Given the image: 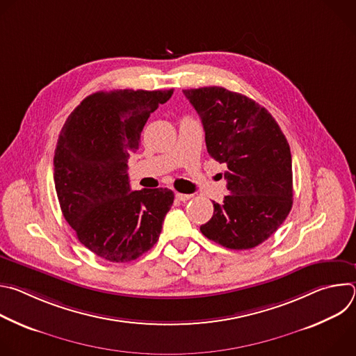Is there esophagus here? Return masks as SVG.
<instances>
[{"mask_svg": "<svg viewBox=\"0 0 356 356\" xmlns=\"http://www.w3.org/2000/svg\"><path fill=\"white\" fill-rule=\"evenodd\" d=\"M176 198L179 201H187L191 198V194H183V193H176Z\"/></svg>", "mask_w": 356, "mask_h": 356, "instance_id": "1", "label": "esophagus"}]
</instances>
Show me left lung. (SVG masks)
<instances>
[{
	"label": "left lung",
	"instance_id": "1",
	"mask_svg": "<svg viewBox=\"0 0 356 356\" xmlns=\"http://www.w3.org/2000/svg\"><path fill=\"white\" fill-rule=\"evenodd\" d=\"M201 118L209 154L227 170L228 195L213 201L202 235L229 249H250L272 236L293 204L291 154L269 111L224 87L183 90Z\"/></svg>",
	"mask_w": 356,
	"mask_h": 356
}]
</instances>
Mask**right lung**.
I'll return each mask as SVG.
<instances>
[{
  "label": "right lung",
  "mask_w": 356,
  "mask_h": 356,
  "mask_svg": "<svg viewBox=\"0 0 356 356\" xmlns=\"http://www.w3.org/2000/svg\"><path fill=\"white\" fill-rule=\"evenodd\" d=\"M173 90H114L86 97L66 120L55 149V187L63 217L97 257L129 262L154 246L175 194L132 191L129 154Z\"/></svg>",
  "instance_id": "right-lung-1"
}]
</instances>
